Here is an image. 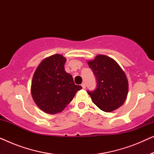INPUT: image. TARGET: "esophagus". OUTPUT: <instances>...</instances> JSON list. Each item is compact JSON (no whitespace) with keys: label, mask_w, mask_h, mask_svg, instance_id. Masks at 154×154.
Returning a JSON list of instances; mask_svg holds the SVG:
<instances>
[{"label":"esophagus","mask_w":154,"mask_h":154,"mask_svg":"<svg viewBox=\"0 0 154 154\" xmlns=\"http://www.w3.org/2000/svg\"><path fill=\"white\" fill-rule=\"evenodd\" d=\"M81 86H82V88H83V89H85V87H86V85H85V83H83L81 84Z\"/></svg>","instance_id":"1"}]
</instances>
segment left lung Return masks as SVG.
<instances>
[{"mask_svg": "<svg viewBox=\"0 0 154 154\" xmlns=\"http://www.w3.org/2000/svg\"><path fill=\"white\" fill-rule=\"evenodd\" d=\"M96 78V89L89 91L92 102L101 110L110 112L125 102L128 92L127 77L115 60L106 55H97L88 62Z\"/></svg>", "mask_w": 154, "mask_h": 154, "instance_id": "8db88e82", "label": "left lung"}]
</instances>
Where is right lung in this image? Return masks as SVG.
<instances>
[{
  "label": "right lung",
  "mask_w": 154,
  "mask_h": 154,
  "mask_svg": "<svg viewBox=\"0 0 154 154\" xmlns=\"http://www.w3.org/2000/svg\"><path fill=\"white\" fill-rule=\"evenodd\" d=\"M66 59L57 54L45 58L37 67L31 83V95L44 112L54 114L68 105L77 91L72 75L64 70Z\"/></svg>",
  "instance_id": "obj_1"
}]
</instances>
